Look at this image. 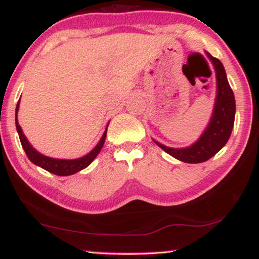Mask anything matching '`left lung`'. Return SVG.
<instances>
[{
  "label": "left lung",
  "mask_w": 259,
  "mask_h": 259,
  "mask_svg": "<svg viewBox=\"0 0 259 259\" xmlns=\"http://www.w3.org/2000/svg\"><path fill=\"white\" fill-rule=\"evenodd\" d=\"M208 59L213 63L217 76V99H215L214 111L207 128L205 130L200 139L187 148H171L160 143L155 144L161 147L166 153L178 160L190 164L204 162L222 150L231 136L233 122H235L236 101L235 95L230 87L224 67L217 58L206 53Z\"/></svg>",
  "instance_id": "obj_1"
}]
</instances>
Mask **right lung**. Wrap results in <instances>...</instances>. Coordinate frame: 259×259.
Here are the masks:
<instances>
[{
  "label": "right lung",
  "mask_w": 259,
  "mask_h": 259,
  "mask_svg": "<svg viewBox=\"0 0 259 259\" xmlns=\"http://www.w3.org/2000/svg\"><path fill=\"white\" fill-rule=\"evenodd\" d=\"M17 111H19V102H17L16 111H15V123H16L17 133H19V137H20L21 145H22L28 159H29L33 164L40 166V167L46 169V171L53 173V175L65 177V176L74 175V173L86 168L87 166L90 165L95 158H97V155L99 154V152L101 151V148L105 144L107 128H106L104 136H102L100 141H99V144L94 147V150L91 151L90 153L84 155L82 158L74 159V160H63V159H53V158L46 157V155L38 153V152L29 144V141L27 140V138L24 137L22 130H21V127L19 125V121H17Z\"/></svg>",
  "instance_id": "add662e5"
}]
</instances>
